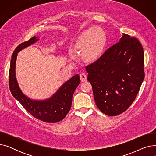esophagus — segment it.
Returning a JSON list of instances; mask_svg holds the SVG:
<instances>
[{
	"instance_id": "34e87169",
	"label": "esophagus",
	"mask_w": 156,
	"mask_h": 156,
	"mask_svg": "<svg viewBox=\"0 0 156 156\" xmlns=\"http://www.w3.org/2000/svg\"><path fill=\"white\" fill-rule=\"evenodd\" d=\"M80 77L81 81H82V82H83V81H85L87 80V75H86V74H85V73L80 74Z\"/></svg>"
}]
</instances>
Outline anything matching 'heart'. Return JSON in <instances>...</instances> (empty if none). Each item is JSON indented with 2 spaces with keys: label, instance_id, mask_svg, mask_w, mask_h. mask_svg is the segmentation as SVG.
<instances>
[{
  "label": "heart",
  "instance_id": "1",
  "mask_svg": "<svg viewBox=\"0 0 156 156\" xmlns=\"http://www.w3.org/2000/svg\"><path fill=\"white\" fill-rule=\"evenodd\" d=\"M107 44V36L99 27L88 28L81 32L70 47L72 53L81 51L80 56L83 61L93 63L102 56Z\"/></svg>",
  "mask_w": 156,
  "mask_h": 156
}]
</instances>
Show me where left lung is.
<instances>
[{"mask_svg":"<svg viewBox=\"0 0 156 156\" xmlns=\"http://www.w3.org/2000/svg\"><path fill=\"white\" fill-rule=\"evenodd\" d=\"M144 54L138 40L122 34L94 63L88 65V81L97 108L108 116L125 112L135 101L145 77Z\"/></svg>","mask_w":156,"mask_h":156,"instance_id":"1","label":"left lung"}]
</instances>
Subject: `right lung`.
<instances>
[{"label":"right lung","instance_id":"obj_1","mask_svg":"<svg viewBox=\"0 0 156 156\" xmlns=\"http://www.w3.org/2000/svg\"><path fill=\"white\" fill-rule=\"evenodd\" d=\"M38 37H34L16 48L11 61L9 73V85L10 91L16 100L35 118L46 122H57L63 119L69 111L72 98L76 88L80 82L78 74L73 76L51 97L44 101L31 100L24 95L20 88L16 78V61L18 53L22 49L37 42Z\"/></svg>","mask_w":156,"mask_h":156}]
</instances>
